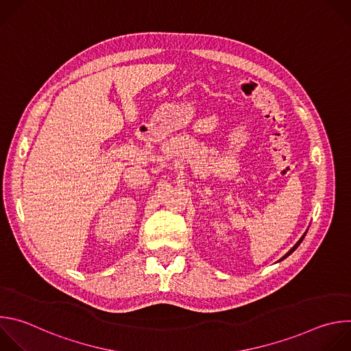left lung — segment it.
I'll return each mask as SVG.
<instances>
[{"instance_id":"8db88e82","label":"left lung","mask_w":351,"mask_h":351,"mask_svg":"<svg viewBox=\"0 0 351 351\" xmlns=\"http://www.w3.org/2000/svg\"><path fill=\"white\" fill-rule=\"evenodd\" d=\"M304 236H306V233H304V234H303V236H302V239H300V240H298V241H297V243H295V244H294V245H293V248H291V250H290V252H289V253H287V254H286V256H285V257H282V260H285V258H286V257H287V256H290V254H291V253H293V252H294V250H295V248H297V247H298V245H300V243H302V241H303V239H304ZM282 260H279V261H282Z\"/></svg>"}]
</instances>
